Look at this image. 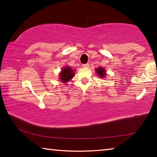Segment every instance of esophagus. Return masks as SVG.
<instances>
[{
	"instance_id": "esophagus-1",
	"label": "esophagus",
	"mask_w": 157,
	"mask_h": 157,
	"mask_svg": "<svg viewBox=\"0 0 157 157\" xmlns=\"http://www.w3.org/2000/svg\"><path fill=\"white\" fill-rule=\"evenodd\" d=\"M82 66H83L84 68H89V63H85V64L82 65Z\"/></svg>"
}]
</instances>
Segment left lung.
Returning <instances> with one entry per match:
<instances>
[{
	"mask_svg": "<svg viewBox=\"0 0 157 157\" xmlns=\"http://www.w3.org/2000/svg\"><path fill=\"white\" fill-rule=\"evenodd\" d=\"M95 71H96V73H97V74L98 75V76H99L100 78H104L106 76V75H107L105 70L103 68H102V67H100V68H96V70H95Z\"/></svg>",
	"mask_w": 157,
	"mask_h": 157,
	"instance_id": "1",
	"label": "left lung"
}]
</instances>
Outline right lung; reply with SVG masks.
<instances>
[{
    "label": "right lung",
    "mask_w": 157,
    "mask_h": 157,
    "mask_svg": "<svg viewBox=\"0 0 157 157\" xmlns=\"http://www.w3.org/2000/svg\"><path fill=\"white\" fill-rule=\"evenodd\" d=\"M74 75H75V73L72 68L70 66H66L62 69V71L60 72L59 79L63 83H66L67 82L70 81Z\"/></svg>",
    "instance_id": "right-lung-1"
}]
</instances>
